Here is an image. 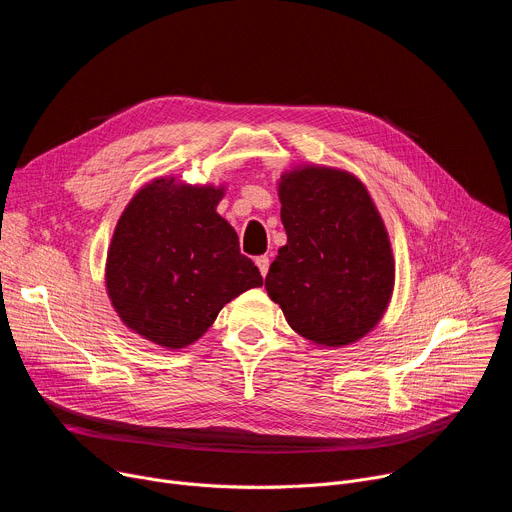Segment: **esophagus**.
Here are the masks:
<instances>
[{"mask_svg":"<svg viewBox=\"0 0 512 512\" xmlns=\"http://www.w3.org/2000/svg\"><path fill=\"white\" fill-rule=\"evenodd\" d=\"M255 263H257V267H259V271H261V275L265 277L267 275V271H269V257H257L255 259Z\"/></svg>","mask_w":512,"mask_h":512,"instance_id":"obj_1","label":"esophagus"}]
</instances>
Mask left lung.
I'll list each match as a JSON object with an SVG mask.
<instances>
[{
	"label": "left lung",
	"instance_id": "obj_1",
	"mask_svg": "<svg viewBox=\"0 0 512 512\" xmlns=\"http://www.w3.org/2000/svg\"><path fill=\"white\" fill-rule=\"evenodd\" d=\"M285 247L265 277L287 324L316 346L342 348L385 316L395 257L383 216L352 172L300 164L277 180Z\"/></svg>",
	"mask_w": 512,
	"mask_h": 512
}]
</instances>
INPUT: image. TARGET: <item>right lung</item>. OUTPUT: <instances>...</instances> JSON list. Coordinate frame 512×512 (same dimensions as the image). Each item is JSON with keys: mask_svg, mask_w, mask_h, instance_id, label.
Instances as JSON below:
<instances>
[{"mask_svg": "<svg viewBox=\"0 0 512 512\" xmlns=\"http://www.w3.org/2000/svg\"><path fill=\"white\" fill-rule=\"evenodd\" d=\"M225 184L176 176L141 186L113 231L105 287L119 320L162 348L194 344L231 300L263 277L216 212Z\"/></svg>", "mask_w": 512, "mask_h": 512, "instance_id": "obj_1", "label": "right lung"}]
</instances>
